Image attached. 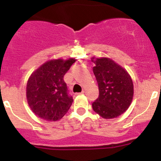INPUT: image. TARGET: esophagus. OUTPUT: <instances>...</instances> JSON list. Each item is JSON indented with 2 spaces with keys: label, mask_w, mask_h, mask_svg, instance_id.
Returning <instances> with one entry per match:
<instances>
[{
  "label": "esophagus",
  "mask_w": 161,
  "mask_h": 161,
  "mask_svg": "<svg viewBox=\"0 0 161 161\" xmlns=\"http://www.w3.org/2000/svg\"><path fill=\"white\" fill-rule=\"evenodd\" d=\"M84 92H85V91H82V92H78V93H76L77 94V95H80V94H84Z\"/></svg>",
  "instance_id": "34e87169"
}]
</instances>
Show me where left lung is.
Returning <instances> with one entry per match:
<instances>
[{"mask_svg":"<svg viewBox=\"0 0 161 161\" xmlns=\"http://www.w3.org/2000/svg\"><path fill=\"white\" fill-rule=\"evenodd\" d=\"M92 69L99 87V97L92 107L100 117L111 119L126 111L132 100L133 83L127 71L108 58L94 59Z\"/></svg>","mask_w":161,"mask_h":161,"instance_id":"8db88e82","label":"left lung"}]
</instances>
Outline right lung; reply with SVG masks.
I'll list each match as a JSON object with an SVG mask.
<instances>
[{"label": "right lung", "mask_w": 161, "mask_h": 161, "mask_svg": "<svg viewBox=\"0 0 161 161\" xmlns=\"http://www.w3.org/2000/svg\"><path fill=\"white\" fill-rule=\"evenodd\" d=\"M75 61L74 58L50 60L31 75L27 82L26 97L32 112L43 120H60L73 102L64 75Z\"/></svg>", "instance_id": "right-lung-1"}]
</instances>
